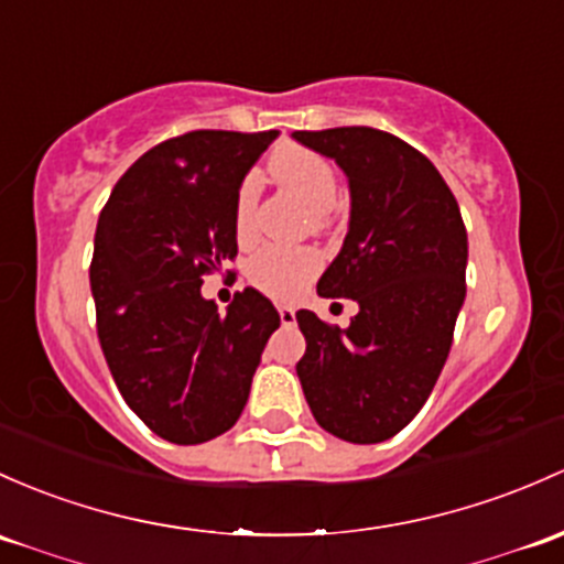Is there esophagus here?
Masks as SVG:
<instances>
[{
    "mask_svg": "<svg viewBox=\"0 0 564 564\" xmlns=\"http://www.w3.org/2000/svg\"><path fill=\"white\" fill-rule=\"evenodd\" d=\"M278 316H281V322L286 324V327H292V324L297 322V313H294V307L289 305H278Z\"/></svg>",
    "mask_w": 564,
    "mask_h": 564,
    "instance_id": "1",
    "label": "esophagus"
}]
</instances>
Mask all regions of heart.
<instances>
[{"label": "heart", "mask_w": 564, "mask_h": 564, "mask_svg": "<svg viewBox=\"0 0 564 564\" xmlns=\"http://www.w3.org/2000/svg\"><path fill=\"white\" fill-rule=\"evenodd\" d=\"M270 175L289 188L313 210V224L324 227L327 210L337 199V173L322 153L302 145H283L272 153ZM253 203H257V177H242L235 197V232L240 240L251 235ZM322 270V253L313 248L264 246L248 259V281L259 292L275 300H294L307 289V283Z\"/></svg>", "instance_id": "1"}]
</instances>
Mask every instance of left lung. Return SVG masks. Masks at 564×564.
Here are the masks:
<instances>
[{
	"instance_id": "1",
	"label": "left lung",
	"mask_w": 564,
	"mask_h": 564,
	"mask_svg": "<svg viewBox=\"0 0 564 564\" xmlns=\"http://www.w3.org/2000/svg\"><path fill=\"white\" fill-rule=\"evenodd\" d=\"M292 138L348 177V235L316 289L359 305L346 329L297 311L307 343L302 391L313 419L340 441H389L422 411L452 351L467 267L459 205L424 153L381 129Z\"/></svg>"
}]
</instances>
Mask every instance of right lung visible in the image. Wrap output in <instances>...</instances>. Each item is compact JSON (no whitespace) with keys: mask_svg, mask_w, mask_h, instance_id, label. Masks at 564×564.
<instances>
[{"mask_svg":"<svg viewBox=\"0 0 564 564\" xmlns=\"http://www.w3.org/2000/svg\"><path fill=\"white\" fill-rule=\"evenodd\" d=\"M275 138V129H197L159 142L99 213L91 259L99 346L127 405L177 446L232 430L281 327L257 289L237 292L227 313L203 297V278L237 257V188Z\"/></svg>","mask_w":564,"mask_h":564,"instance_id":"add662e5","label":"right lung"}]
</instances>
